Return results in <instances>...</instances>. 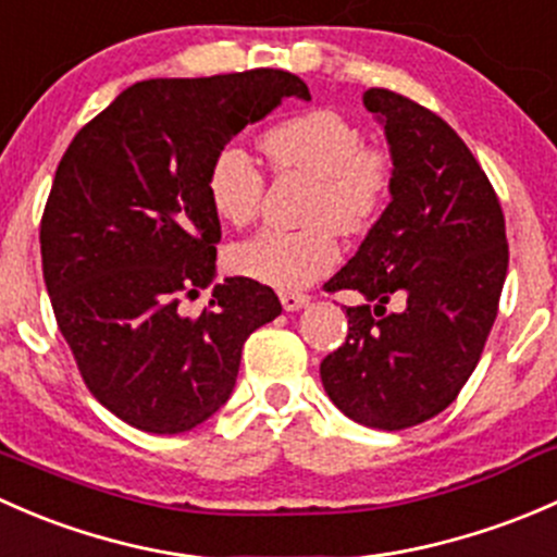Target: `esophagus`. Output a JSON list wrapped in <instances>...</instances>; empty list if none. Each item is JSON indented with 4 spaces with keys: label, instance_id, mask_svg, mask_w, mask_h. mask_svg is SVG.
<instances>
[{
    "label": "esophagus",
    "instance_id": "esophagus-1",
    "mask_svg": "<svg viewBox=\"0 0 557 557\" xmlns=\"http://www.w3.org/2000/svg\"><path fill=\"white\" fill-rule=\"evenodd\" d=\"M278 297L284 311H300V308H306L308 302H311V297L302 295V292H281Z\"/></svg>",
    "mask_w": 557,
    "mask_h": 557
}]
</instances>
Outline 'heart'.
I'll list each match as a JSON object with an SVG mask.
<instances>
[{
	"mask_svg": "<svg viewBox=\"0 0 557 557\" xmlns=\"http://www.w3.org/2000/svg\"><path fill=\"white\" fill-rule=\"evenodd\" d=\"M276 171L313 176L302 216L306 227H265L231 249V268L273 289H302L335 268L341 257L335 227L362 233L386 209L394 165L386 150L364 145L354 120L335 109H311L271 125L260 136ZM265 190L260 165L244 147L225 145L211 158L206 193L227 225L244 227L257 216Z\"/></svg>",
	"mask_w": 557,
	"mask_h": 557,
	"instance_id": "obj_1",
	"label": "heart"
}]
</instances>
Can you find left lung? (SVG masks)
<instances>
[{
  "label": "left lung",
  "instance_id": "obj_1",
  "mask_svg": "<svg viewBox=\"0 0 557 557\" xmlns=\"http://www.w3.org/2000/svg\"><path fill=\"white\" fill-rule=\"evenodd\" d=\"M394 163L392 203L324 284L354 289L348 337L321 383L357 423L399 432L443 412L480 362L498 313L509 246L488 176L440 114L386 88L364 90ZM394 296L406 308L386 314Z\"/></svg>",
  "mask_w": 557,
  "mask_h": 557
}]
</instances>
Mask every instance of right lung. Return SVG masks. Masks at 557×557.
Masks as SVG:
<instances>
[{"instance_id":"add662e5","label":"right lung","mask_w":557,"mask_h":557,"mask_svg":"<svg viewBox=\"0 0 557 557\" xmlns=\"http://www.w3.org/2000/svg\"><path fill=\"white\" fill-rule=\"evenodd\" d=\"M308 85L281 69L145 79L79 128L55 169L39 244L55 321L109 412L150 434L214 416L240 351L281 313L271 286L216 276L220 216L206 193L216 150Z\"/></svg>"}]
</instances>
